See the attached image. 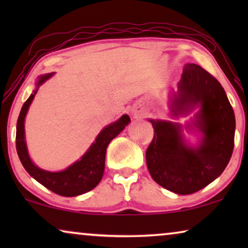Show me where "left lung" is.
Here are the masks:
<instances>
[{
  "label": "left lung",
  "mask_w": 248,
  "mask_h": 248,
  "mask_svg": "<svg viewBox=\"0 0 248 248\" xmlns=\"http://www.w3.org/2000/svg\"><path fill=\"white\" fill-rule=\"evenodd\" d=\"M174 117L199 107L192 124L201 132L196 147L186 143L183 126L169 121L149 120L155 135L145 152L155 183L176 194H192L218 178L232 158L235 114L221 84L196 64H186L178 89L170 98Z\"/></svg>",
  "instance_id": "obj_1"
}]
</instances>
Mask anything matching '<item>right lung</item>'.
I'll return each instance as SVG.
<instances>
[{
  "mask_svg": "<svg viewBox=\"0 0 248 248\" xmlns=\"http://www.w3.org/2000/svg\"><path fill=\"white\" fill-rule=\"evenodd\" d=\"M54 73H47L38 78L36 90L23 104L16 122V147L19 159L28 174L46 188L62 196H77L87 193L99 184L105 170V157L108 144L114 138H116L125 126L130 123L128 115H123L120 120L104 127L96 141L91 144L88 151L78 160L62 171H47L33 164L27 150L25 139V117L29 109L30 104L35 98L39 86L48 80Z\"/></svg>",
  "mask_w": 248,
  "mask_h": 248,
  "instance_id": "right-lung-1",
  "label": "right lung"
}]
</instances>
